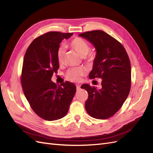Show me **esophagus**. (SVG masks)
Here are the masks:
<instances>
[{"instance_id":"esophagus-1","label":"esophagus","mask_w":153,"mask_h":153,"mask_svg":"<svg viewBox=\"0 0 153 153\" xmlns=\"http://www.w3.org/2000/svg\"><path fill=\"white\" fill-rule=\"evenodd\" d=\"M76 89H77V91L80 89V85H76Z\"/></svg>"}]
</instances>
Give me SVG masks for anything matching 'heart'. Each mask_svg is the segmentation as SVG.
Wrapping results in <instances>:
<instances>
[{
    "label": "heart",
    "mask_w": 153,
    "mask_h": 153,
    "mask_svg": "<svg viewBox=\"0 0 153 153\" xmlns=\"http://www.w3.org/2000/svg\"><path fill=\"white\" fill-rule=\"evenodd\" d=\"M69 46L79 54L81 57L85 59L92 60L94 58V55L89 53L90 50L89 45L86 41L80 38H75L69 42ZM65 50L63 47L59 48L57 50V58L59 63H62L64 60V55ZM85 69L82 68H73L69 70L66 73V77L68 80L73 82H78L82 79V77L85 75Z\"/></svg>",
    "instance_id": "b5f03b06"
}]
</instances>
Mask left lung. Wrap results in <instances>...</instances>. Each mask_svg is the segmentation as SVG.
Returning <instances> with one entry per match:
<instances>
[{
    "label": "left lung",
    "mask_w": 153,
    "mask_h": 153,
    "mask_svg": "<svg viewBox=\"0 0 153 153\" xmlns=\"http://www.w3.org/2000/svg\"><path fill=\"white\" fill-rule=\"evenodd\" d=\"M94 46L96 57L90 78H101V88L83 84L89 97L85 107L91 117L106 119L121 108L131 88V64L123 46L103 30L85 32L78 35Z\"/></svg>",
    "instance_id": "1"
}]
</instances>
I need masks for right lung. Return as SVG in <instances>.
I'll list each match as a JSON object with an SVG mask.
<instances>
[{
	"label": "right lung",
	"instance_id": "1",
	"mask_svg": "<svg viewBox=\"0 0 153 153\" xmlns=\"http://www.w3.org/2000/svg\"><path fill=\"white\" fill-rule=\"evenodd\" d=\"M73 33L49 32L36 38L27 48L23 62L22 86L34 112L47 121H55L67 114L76 92L73 83L57 85L51 79L59 68V44Z\"/></svg>",
	"mask_w": 153,
	"mask_h": 153
}]
</instances>
